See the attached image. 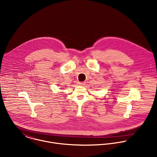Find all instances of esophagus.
Masks as SVG:
<instances>
[{"mask_svg": "<svg viewBox=\"0 0 157 157\" xmlns=\"http://www.w3.org/2000/svg\"><path fill=\"white\" fill-rule=\"evenodd\" d=\"M84 84H85L84 82H79V84L80 86H83V85H84Z\"/></svg>", "mask_w": 157, "mask_h": 157, "instance_id": "obj_1", "label": "esophagus"}]
</instances>
